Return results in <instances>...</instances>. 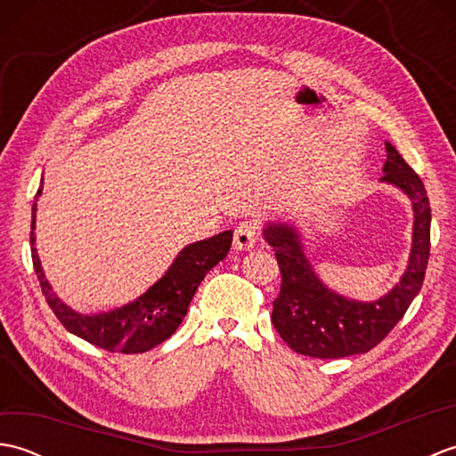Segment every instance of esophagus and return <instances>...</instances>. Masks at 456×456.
I'll return each instance as SVG.
<instances>
[{
  "mask_svg": "<svg viewBox=\"0 0 456 456\" xmlns=\"http://www.w3.org/2000/svg\"><path fill=\"white\" fill-rule=\"evenodd\" d=\"M256 239H258L256 225H255V223H250V221H245L235 229L233 247L237 250H250L256 245Z\"/></svg>",
  "mask_w": 456,
  "mask_h": 456,
  "instance_id": "1",
  "label": "esophagus"
}]
</instances>
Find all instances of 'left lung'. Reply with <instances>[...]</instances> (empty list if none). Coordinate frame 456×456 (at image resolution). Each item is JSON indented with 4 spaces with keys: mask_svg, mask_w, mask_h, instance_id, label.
<instances>
[{
    "mask_svg": "<svg viewBox=\"0 0 456 456\" xmlns=\"http://www.w3.org/2000/svg\"><path fill=\"white\" fill-rule=\"evenodd\" d=\"M384 176L410 198L413 208V237L408 268L388 294L374 302L348 299L327 288L305 256L297 227L286 221H268L263 233L276 250L282 286L274 299L273 323L296 353L315 358L362 354L388 335L408 312L423 286L431 247V206L418 174L386 141Z\"/></svg>",
    "mask_w": 456,
    "mask_h": 456,
    "instance_id": "1",
    "label": "left lung"
}]
</instances>
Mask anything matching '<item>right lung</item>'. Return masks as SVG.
I'll return each mask as SVG.
<instances>
[{
	"instance_id": "right-lung-1",
	"label": "right lung",
	"mask_w": 456,
	"mask_h": 456,
	"mask_svg": "<svg viewBox=\"0 0 456 456\" xmlns=\"http://www.w3.org/2000/svg\"><path fill=\"white\" fill-rule=\"evenodd\" d=\"M43 193V180L38 188L33 216H31V255L35 274L41 282L43 294L48 305L54 312L66 331L84 338L95 346L105 348L110 353L137 354L147 353L151 348L167 341L168 337L176 333L183 315L188 314V305L200 282L219 260L227 256L233 240V231H223L219 235L209 239L196 240L183 247L168 266L167 273L157 280L147 292L137 299L115 307L111 312L100 314H80L74 312L56 296L53 286L45 278L41 260L37 255V239H35V223H37V200Z\"/></svg>"
}]
</instances>
